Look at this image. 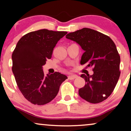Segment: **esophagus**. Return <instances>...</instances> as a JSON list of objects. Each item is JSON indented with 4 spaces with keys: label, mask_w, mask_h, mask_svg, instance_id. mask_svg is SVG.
<instances>
[{
    "label": "esophagus",
    "mask_w": 131,
    "mask_h": 131,
    "mask_svg": "<svg viewBox=\"0 0 131 131\" xmlns=\"http://www.w3.org/2000/svg\"><path fill=\"white\" fill-rule=\"evenodd\" d=\"M78 76H76V75H69L68 76V79H70V80H73V79H74L75 78H77Z\"/></svg>",
    "instance_id": "34e87169"
}]
</instances>
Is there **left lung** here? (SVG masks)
Here are the masks:
<instances>
[{
	"instance_id": "left-lung-1",
	"label": "left lung",
	"mask_w": 131,
	"mask_h": 131,
	"mask_svg": "<svg viewBox=\"0 0 131 131\" xmlns=\"http://www.w3.org/2000/svg\"><path fill=\"white\" fill-rule=\"evenodd\" d=\"M66 38L80 45L84 50L81 64L88 63L94 71L91 76H81L86 83L79 89V96L91 103L104 101L112 94L121 73L120 56L115 43L108 36L87 28L69 33Z\"/></svg>"
}]
</instances>
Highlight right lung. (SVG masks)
<instances>
[{
    "instance_id": "obj_1",
    "label": "right lung",
    "mask_w": 131,
    "mask_h": 131,
    "mask_svg": "<svg viewBox=\"0 0 131 131\" xmlns=\"http://www.w3.org/2000/svg\"><path fill=\"white\" fill-rule=\"evenodd\" d=\"M66 31L40 29L23 36L12 56V71L19 91L34 105H42L55 98L67 76L55 72L46 75L42 67L52 57L58 41Z\"/></svg>"
}]
</instances>
